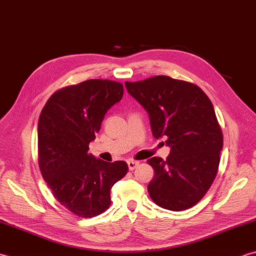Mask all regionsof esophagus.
Returning a JSON list of instances; mask_svg holds the SVG:
<instances>
[{
	"instance_id": "34e87169",
	"label": "esophagus",
	"mask_w": 256,
	"mask_h": 256,
	"mask_svg": "<svg viewBox=\"0 0 256 256\" xmlns=\"http://www.w3.org/2000/svg\"><path fill=\"white\" fill-rule=\"evenodd\" d=\"M128 165L130 171H133V170L138 165V162H136V161H128Z\"/></svg>"
}]
</instances>
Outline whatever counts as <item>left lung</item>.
<instances>
[{
	"instance_id": "8db88e82",
	"label": "left lung",
	"mask_w": 256,
	"mask_h": 256,
	"mask_svg": "<svg viewBox=\"0 0 256 256\" xmlns=\"http://www.w3.org/2000/svg\"><path fill=\"white\" fill-rule=\"evenodd\" d=\"M146 110L155 138H166L171 152L152 158L154 178L148 190L154 203L183 211L201 200L216 176L223 135L212 102L198 85L158 75L125 82Z\"/></svg>"
}]
</instances>
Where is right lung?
<instances>
[{
  "label": "right lung",
  "mask_w": 256,
  "mask_h": 256,
  "mask_svg": "<svg viewBox=\"0 0 256 256\" xmlns=\"http://www.w3.org/2000/svg\"><path fill=\"white\" fill-rule=\"evenodd\" d=\"M122 96L121 83L88 80L55 92L40 115V170L55 198L78 216L108 208L110 191L128 171L124 161L108 163L88 153L105 114Z\"/></svg>",
  "instance_id": "right-lung-1"
}]
</instances>
